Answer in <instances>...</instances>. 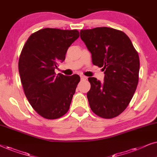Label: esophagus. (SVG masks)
Returning <instances> with one entry per match:
<instances>
[{"label":"esophagus","instance_id":"obj_1","mask_svg":"<svg viewBox=\"0 0 157 157\" xmlns=\"http://www.w3.org/2000/svg\"><path fill=\"white\" fill-rule=\"evenodd\" d=\"M80 79L82 80H87V77L86 76H84V75H80Z\"/></svg>","mask_w":157,"mask_h":157}]
</instances>
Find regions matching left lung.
I'll return each instance as SVG.
<instances>
[{"instance_id": "obj_1", "label": "left lung", "mask_w": 157, "mask_h": 157, "mask_svg": "<svg viewBox=\"0 0 157 157\" xmlns=\"http://www.w3.org/2000/svg\"><path fill=\"white\" fill-rule=\"evenodd\" d=\"M94 65L105 71L104 82L89 77L87 93L91 110L103 118L118 116L132 99L139 82V57L128 36L109 27L80 31Z\"/></svg>"}]
</instances>
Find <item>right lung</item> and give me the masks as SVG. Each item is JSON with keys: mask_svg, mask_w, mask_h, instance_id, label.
Listing matches in <instances>:
<instances>
[{"mask_svg": "<svg viewBox=\"0 0 157 157\" xmlns=\"http://www.w3.org/2000/svg\"><path fill=\"white\" fill-rule=\"evenodd\" d=\"M77 30L45 28L32 33L23 47L18 72L25 95L37 113L47 119L64 116L80 80L77 75H56L59 62L79 38Z\"/></svg>", "mask_w": 157, "mask_h": 157, "instance_id": "add662e5", "label": "right lung"}]
</instances>
